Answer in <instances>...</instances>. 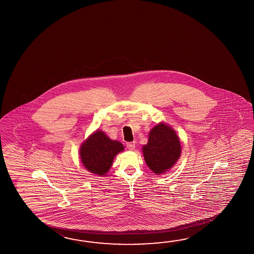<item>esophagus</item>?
<instances>
[{"instance_id":"obj_1","label":"esophagus","mask_w":254,"mask_h":254,"mask_svg":"<svg viewBox=\"0 0 254 254\" xmlns=\"http://www.w3.org/2000/svg\"><path fill=\"white\" fill-rule=\"evenodd\" d=\"M127 147L128 150H133L135 148V141H130L127 142Z\"/></svg>"}]
</instances>
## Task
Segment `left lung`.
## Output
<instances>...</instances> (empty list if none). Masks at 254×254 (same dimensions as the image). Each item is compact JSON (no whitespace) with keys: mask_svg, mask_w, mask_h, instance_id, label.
<instances>
[{"mask_svg":"<svg viewBox=\"0 0 254 254\" xmlns=\"http://www.w3.org/2000/svg\"><path fill=\"white\" fill-rule=\"evenodd\" d=\"M142 152L150 170L156 175L164 174L175 166L182 154L179 137L174 129L161 122L150 130Z\"/></svg>","mask_w":254,"mask_h":254,"instance_id":"1","label":"left lung"}]
</instances>
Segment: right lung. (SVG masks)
Returning <instances> with one entry per match:
<instances>
[{"label": "right lung", "mask_w": 254, "mask_h": 254, "mask_svg": "<svg viewBox=\"0 0 254 254\" xmlns=\"http://www.w3.org/2000/svg\"><path fill=\"white\" fill-rule=\"evenodd\" d=\"M124 150L123 144L113 141L103 131L96 130L80 146L79 155L84 167L95 175H105L118 153Z\"/></svg>", "instance_id": "add662e5"}]
</instances>
